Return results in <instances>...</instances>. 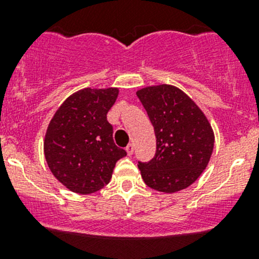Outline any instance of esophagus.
I'll use <instances>...</instances> for the list:
<instances>
[{
	"label": "esophagus",
	"instance_id": "obj_1",
	"mask_svg": "<svg viewBox=\"0 0 259 259\" xmlns=\"http://www.w3.org/2000/svg\"><path fill=\"white\" fill-rule=\"evenodd\" d=\"M126 153H127V155H132V154L134 153V144H132V143H130V144L126 146Z\"/></svg>",
	"mask_w": 259,
	"mask_h": 259
}]
</instances>
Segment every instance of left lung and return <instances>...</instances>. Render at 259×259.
Here are the masks:
<instances>
[{"label": "left lung", "instance_id": "left-lung-1", "mask_svg": "<svg viewBox=\"0 0 259 259\" xmlns=\"http://www.w3.org/2000/svg\"><path fill=\"white\" fill-rule=\"evenodd\" d=\"M156 138L155 156L139 163L148 187L176 193L192 185L210 160L214 133L207 116L183 90L173 85L146 86L137 91Z\"/></svg>", "mask_w": 259, "mask_h": 259}]
</instances>
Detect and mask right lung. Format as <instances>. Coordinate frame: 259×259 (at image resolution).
<instances>
[{
	"label": "right lung",
	"instance_id": "1",
	"mask_svg": "<svg viewBox=\"0 0 259 259\" xmlns=\"http://www.w3.org/2000/svg\"><path fill=\"white\" fill-rule=\"evenodd\" d=\"M117 88H85L56 110L44 140L46 163L54 177L79 194L98 192L110 182L115 164L126 151L115 145L106 114Z\"/></svg>",
	"mask_w": 259,
	"mask_h": 259
}]
</instances>
